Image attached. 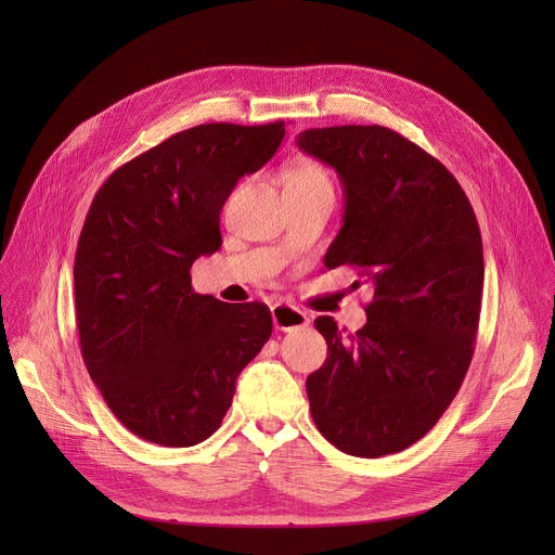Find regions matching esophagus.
<instances>
[{
    "instance_id": "34e87169",
    "label": "esophagus",
    "mask_w": 555,
    "mask_h": 555,
    "mask_svg": "<svg viewBox=\"0 0 555 555\" xmlns=\"http://www.w3.org/2000/svg\"><path fill=\"white\" fill-rule=\"evenodd\" d=\"M271 312H273V324L278 331H298L310 324V317L289 304H275Z\"/></svg>"
}]
</instances>
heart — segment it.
<instances>
[{
    "label": "heart",
    "instance_id": "obj_1",
    "mask_svg": "<svg viewBox=\"0 0 555 555\" xmlns=\"http://www.w3.org/2000/svg\"><path fill=\"white\" fill-rule=\"evenodd\" d=\"M284 192H296V194H304V192H317V190H331V178L324 171V166H319L317 162L304 159V162H296L292 164L287 173H284Z\"/></svg>",
    "mask_w": 555,
    "mask_h": 555
}]
</instances>
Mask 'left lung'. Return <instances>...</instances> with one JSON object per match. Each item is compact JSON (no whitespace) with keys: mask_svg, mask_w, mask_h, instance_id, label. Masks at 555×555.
<instances>
[{"mask_svg":"<svg viewBox=\"0 0 555 555\" xmlns=\"http://www.w3.org/2000/svg\"><path fill=\"white\" fill-rule=\"evenodd\" d=\"M296 145L343 182L324 266L359 268L375 292L357 333L314 319L328 357L306 382L310 412L331 444L379 459L422 440L461 389L481 310L479 224L459 180L389 127L306 129Z\"/></svg>","mask_w":555,"mask_h":555,"instance_id":"1","label":"left lung"}]
</instances>
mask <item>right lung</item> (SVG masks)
<instances>
[{"label": "right lung", "instance_id": "1", "mask_svg": "<svg viewBox=\"0 0 555 555\" xmlns=\"http://www.w3.org/2000/svg\"><path fill=\"white\" fill-rule=\"evenodd\" d=\"M282 139L284 122L198 125L94 194L74 261L80 354L111 412L147 442L208 440L271 338V310L194 294L190 268L220 249L224 201Z\"/></svg>", "mask_w": 555, "mask_h": 555}]
</instances>
